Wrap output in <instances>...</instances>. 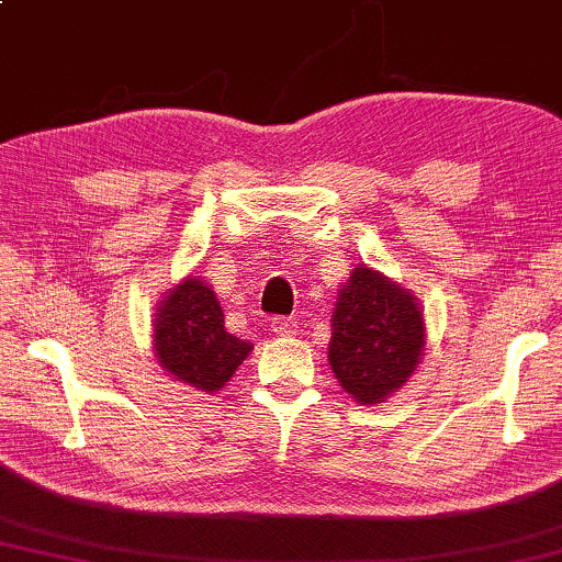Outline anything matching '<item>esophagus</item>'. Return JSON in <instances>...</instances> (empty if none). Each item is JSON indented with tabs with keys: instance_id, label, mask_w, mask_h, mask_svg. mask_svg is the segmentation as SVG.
Returning <instances> with one entry per match:
<instances>
[{
	"instance_id": "obj_1",
	"label": "esophagus",
	"mask_w": 562,
	"mask_h": 562,
	"mask_svg": "<svg viewBox=\"0 0 562 562\" xmlns=\"http://www.w3.org/2000/svg\"><path fill=\"white\" fill-rule=\"evenodd\" d=\"M272 330L282 338H290L297 334V326H295V321H290V318H272Z\"/></svg>"
}]
</instances>
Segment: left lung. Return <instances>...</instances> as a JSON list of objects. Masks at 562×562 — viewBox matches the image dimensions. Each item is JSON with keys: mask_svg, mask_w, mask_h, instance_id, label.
<instances>
[{"mask_svg": "<svg viewBox=\"0 0 562 562\" xmlns=\"http://www.w3.org/2000/svg\"><path fill=\"white\" fill-rule=\"evenodd\" d=\"M423 313L415 297L367 267L344 284L334 311L328 361L346 392L361 405L384 402L420 363Z\"/></svg>", "mask_w": 562, "mask_h": 562, "instance_id": "left-lung-1", "label": "left lung"}]
</instances>
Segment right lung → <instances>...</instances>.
Wrapping results in <instances>:
<instances>
[{"label":"right lung","mask_w":562,"mask_h":562,"mask_svg":"<svg viewBox=\"0 0 562 562\" xmlns=\"http://www.w3.org/2000/svg\"><path fill=\"white\" fill-rule=\"evenodd\" d=\"M157 361L188 386L216 392L251 351L224 328V311L209 284L199 278L180 282L162 300L155 318Z\"/></svg>","instance_id":"right-lung-1"}]
</instances>
